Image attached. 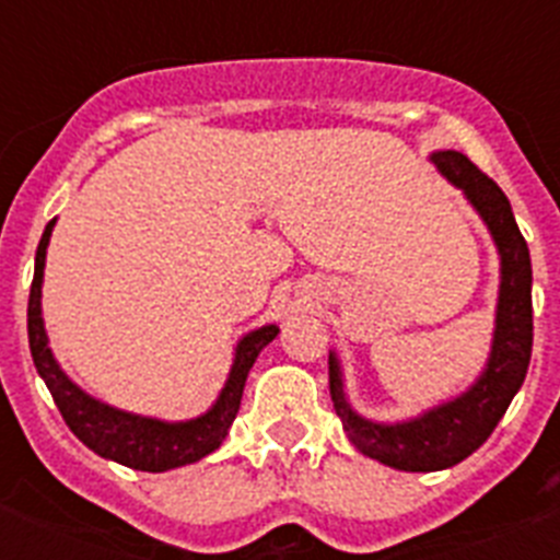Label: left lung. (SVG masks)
<instances>
[{
	"instance_id": "8db88e82",
	"label": "left lung",
	"mask_w": 560,
	"mask_h": 560,
	"mask_svg": "<svg viewBox=\"0 0 560 560\" xmlns=\"http://www.w3.org/2000/svg\"><path fill=\"white\" fill-rule=\"evenodd\" d=\"M438 171L465 192L479 219L488 224L502 260L497 328L482 375L448 404L429 409L400 423H375L353 412L345 395V381L336 353L328 355L330 400L350 443L361 454L398 471H443L463 463L491 438L513 395L524 384L533 353V266L527 241L513 219L511 201L502 187L488 179L465 153H432Z\"/></svg>"
}]
</instances>
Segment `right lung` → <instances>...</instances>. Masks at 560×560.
Here are the masks:
<instances>
[{
	"label": "right lung",
	"mask_w": 560,
	"mask_h": 560,
	"mask_svg": "<svg viewBox=\"0 0 560 560\" xmlns=\"http://www.w3.org/2000/svg\"><path fill=\"white\" fill-rule=\"evenodd\" d=\"M52 226H56V219L47 224L42 244L36 249V271H33L27 303V336L33 364H36L38 375L47 384L49 395L56 400L58 412L67 420L72 434L81 440L83 446L101 454V457L128 465L133 471L151 474L190 465L215 452L224 443L232 420H235L237 409H241V395H244V384L252 364L260 355V350L280 334V328L277 325H264V328L252 330V334H246L244 339L237 341L230 378H226L219 400L199 418L182 420V423H165V420L142 418V415L122 412V409L101 404V400L83 393L75 381H69V375L58 368L56 355H52L47 345V334H44L42 283L44 257H47Z\"/></svg>",
	"instance_id": "add662e5"
}]
</instances>
